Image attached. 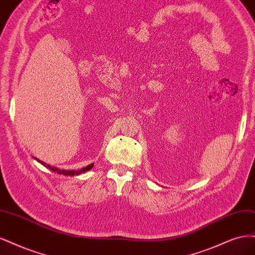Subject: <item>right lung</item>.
I'll return each mask as SVG.
<instances>
[{"label":"right lung","mask_w":255,"mask_h":255,"mask_svg":"<svg viewBox=\"0 0 255 255\" xmlns=\"http://www.w3.org/2000/svg\"><path fill=\"white\" fill-rule=\"evenodd\" d=\"M34 159L37 160L39 163L42 164V165L45 166L46 168L51 169L52 171L57 172V174L64 175V176H78V175H80V174H84V172L90 170V169H91V168L93 167V165H94V164H91V165H88V166H86V167H84V168H81V169H78V170H67V169H59V168H57V167L48 165V164L44 163L43 161H40V160L37 159V158H34Z\"/></svg>","instance_id":"right-lung-1"}]
</instances>
